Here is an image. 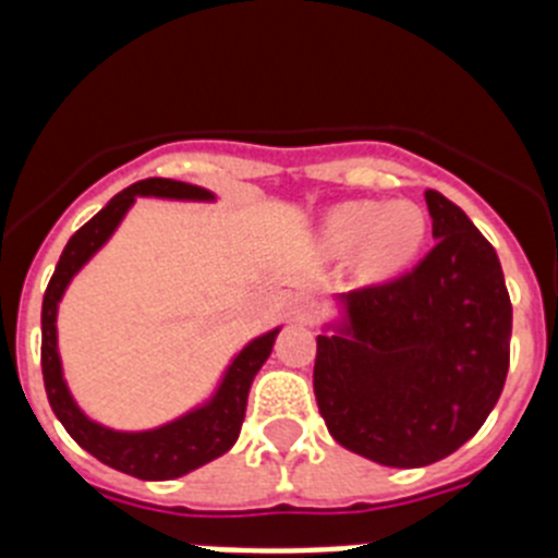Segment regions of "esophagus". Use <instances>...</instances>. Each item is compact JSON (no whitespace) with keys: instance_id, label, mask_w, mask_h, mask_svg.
<instances>
[{"instance_id":"34e87169","label":"esophagus","mask_w":558,"mask_h":558,"mask_svg":"<svg viewBox=\"0 0 558 558\" xmlns=\"http://www.w3.org/2000/svg\"><path fill=\"white\" fill-rule=\"evenodd\" d=\"M295 318L302 324H315V318H318V304L313 299H302V302L295 304Z\"/></svg>"}]
</instances>
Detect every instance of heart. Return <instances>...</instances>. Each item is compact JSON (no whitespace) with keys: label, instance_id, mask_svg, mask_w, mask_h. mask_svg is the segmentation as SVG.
Segmentation results:
<instances>
[{"label":"heart","instance_id":"1","mask_svg":"<svg viewBox=\"0 0 558 558\" xmlns=\"http://www.w3.org/2000/svg\"><path fill=\"white\" fill-rule=\"evenodd\" d=\"M427 234L425 211L408 201H349L327 218L335 251L360 248V268L368 276H391L418 254Z\"/></svg>","mask_w":558,"mask_h":558}]
</instances>
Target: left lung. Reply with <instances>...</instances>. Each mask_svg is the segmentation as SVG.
<instances>
[{
  "mask_svg": "<svg viewBox=\"0 0 558 558\" xmlns=\"http://www.w3.org/2000/svg\"><path fill=\"white\" fill-rule=\"evenodd\" d=\"M436 245L391 282L340 293L318 335L313 388L340 447L427 466L466 445L509 374L511 299L500 259L463 209L425 192Z\"/></svg>",
  "mask_w": 558,
  "mask_h": 558,
  "instance_id": "left-lung-1",
  "label": "left lung"
}]
</instances>
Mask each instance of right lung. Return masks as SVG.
<instances>
[{
  "label": "right lung",
  "mask_w": 558,
  "mask_h": 558,
  "mask_svg": "<svg viewBox=\"0 0 558 558\" xmlns=\"http://www.w3.org/2000/svg\"><path fill=\"white\" fill-rule=\"evenodd\" d=\"M136 195H153V198H175V201H215L209 190L184 181L172 179H145L113 195L95 218L69 236L66 248L56 265V274L49 279L41 307V372L47 399L66 433L75 438L86 452L102 461L111 470L140 481H172L186 472L198 470L204 463L215 461L234 447L240 427L248 405V391L256 372L270 357L274 340L279 329L254 338L245 349H240L231 366L226 368L218 391L209 402L195 411L184 413L175 422L142 433H120L102 427L86 416L72 399L63 379L61 354H58V302L66 293L72 276L106 245L108 236L122 223L125 211L131 209Z\"/></svg>",
  "instance_id": "add662e5"
}]
</instances>
